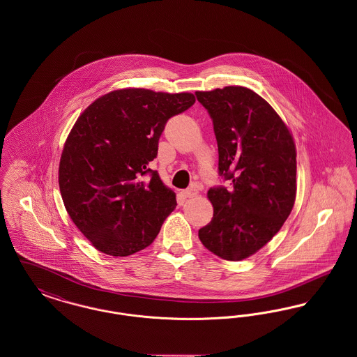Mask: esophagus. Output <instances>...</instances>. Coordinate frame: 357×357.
I'll use <instances>...</instances> for the list:
<instances>
[{
    "mask_svg": "<svg viewBox=\"0 0 357 357\" xmlns=\"http://www.w3.org/2000/svg\"><path fill=\"white\" fill-rule=\"evenodd\" d=\"M182 195H183L185 198H194V197L198 195V190H197L195 187H190V188L182 191Z\"/></svg>",
    "mask_w": 357,
    "mask_h": 357,
    "instance_id": "obj_1",
    "label": "esophagus"
}]
</instances>
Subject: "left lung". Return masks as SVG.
I'll list each match as a JSON object with an SVG mask.
<instances>
[{"label": "left lung", "instance_id": "1", "mask_svg": "<svg viewBox=\"0 0 357 357\" xmlns=\"http://www.w3.org/2000/svg\"><path fill=\"white\" fill-rule=\"evenodd\" d=\"M213 120L218 174L211 187L213 220L199 229L204 248L227 261L255 255L288 220L296 199V147L288 127L245 86L195 92Z\"/></svg>", "mask_w": 357, "mask_h": 357}]
</instances>
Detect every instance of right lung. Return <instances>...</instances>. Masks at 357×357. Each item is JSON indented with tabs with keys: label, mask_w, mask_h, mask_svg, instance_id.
I'll return each instance as SVG.
<instances>
[{
	"label": "right lung",
	"mask_w": 357,
	"mask_h": 357,
	"mask_svg": "<svg viewBox=\"0 0 357 357\" xmlns=\"http://www.w3.org/2000/svg\"><path fill=\"white\" fill-rule=\"evenodd\" d=\"M194 102L187 92L127 88L99 98L76 120L59 186L70 220L99 252L126 257L143 250L175 208V192L149 163L166 123Z\"/></svg>",
	"instance_id": "right-lung-1"
}]
</instances>
